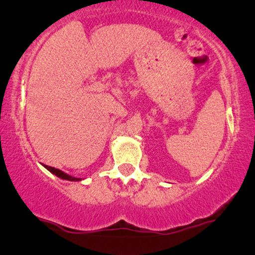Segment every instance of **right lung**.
<instances>
[{
	"instance_id": "add662e5",
	"label": "right lung",
	"mask_w": 255,
	"mask_h": 255,
	"mask_svg": "<svg viewBox=\"0 0 255 255\" xmlns=\"http://www.w3.org/2000/svg\"><path fill=\"white\" fill-rule=\"evenodd\" d=\"M45 168H47L48 171H50L51 173L56 174L57 177H59L60 179H65V180H70V182H79V180H82V178H76V177H72L70 176V174H67L65 172H63V171L59 170V168H56V167H51V166H47V165H44Z\"/></svg>"
}]
</instances>
